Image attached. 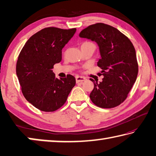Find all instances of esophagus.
Listing matches in <instances>:
<instances>
[{
    "label": "esophagus",
    "instance_id": "1",
    "mask_svg": "<svg viewBox=\"0 0 156 156\" xmlns=\"http://www.w3.org/2000/svg\"><path fill=\"white\" fill-rule=\"evenodd\" d=\"M86 80V78L84 77H82V76H77L76 77V83H82V82H83Z\"/></svg>",
    "mask_w": 156,
    "mask_h": 156
}]
</instances>
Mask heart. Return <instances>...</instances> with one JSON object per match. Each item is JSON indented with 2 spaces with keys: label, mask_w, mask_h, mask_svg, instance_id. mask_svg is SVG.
<instances>
[{
  "label": "heart",
  "mask_w": 156,
  "mask_h": 156,
  "mask_svg": "<svg viewBox=\"0 0 156 156\" xmlns=\"http://www.w3.org/2000/svg\"><path fill=\"white\" fill-rule=\"evenodd\" d=\"M84 45H94V44L91 43V42H84L83 44H82L81 46H84Z\"/></svg>",
  "instance_id": "1"
}]
</instances>
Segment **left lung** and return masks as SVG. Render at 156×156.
I'll return each mask as SVG.
<instances>
[{
  "mask_svg": "<svg viewBox=\"0 0 156 156\" xmlns=\"http://www.w3.org/2000/svg\"><path fill=\"white\" fill-rule=\"evenodd\" d=\"M79 36L96 42L99 47L100 58L97 64L104 78L99 83L90 78L94 84L89 95L92 102L101 108L118 106L126 98L138 76L133 44L117 29L101 23L84 29Z\"/></svg>",
  "mask_w": 156,
  "mask_h": 156,
  "instance_id": "1",
  "label": "left lung"
}]
</instances>
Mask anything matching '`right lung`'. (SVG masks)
<instances>
[{
  "instance_id": "obj_1",
  "label": "right lung",
  "mask_w": 156,
  "mask_h": 156,
  "mask_svg": "<svg viewBox=\"0 0 156 156\" xmlns=\"http://www.w3.org/2000/svg\"><path fill=\"white\" fill-rule=\"evenodd\" d=\"M76 31V28L43 29L28 39L18 56L16 75L23 96L39 110L58 109L75 86L73 76L56 78L52 69L61 61L62 49Z\"/></svg>"
}]
</instances>
